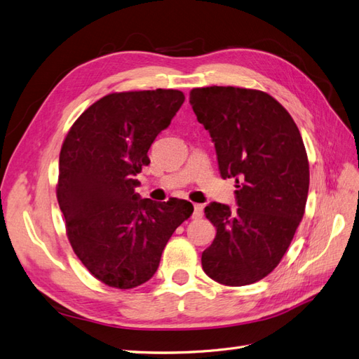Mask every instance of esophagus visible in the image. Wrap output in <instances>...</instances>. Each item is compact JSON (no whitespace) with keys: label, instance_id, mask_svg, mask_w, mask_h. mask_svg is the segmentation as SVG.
Returning a JSON list of instances; mask_svg holds the SVG:
<instances>
[{"label":"esophagus","instance_id":"obj_1","mask_svg":"<svg viewBox=\"0 0 359 359\" xmlns=\"http://www.w3.org/2000/svg\"><path fill=\"white\" fill-rule=\"evenodd\" d=\"M202 215H203V206L201 203H194L193 219H202Z\"/></svg>","mask_w":359,"mask_h":359}]
</instances>
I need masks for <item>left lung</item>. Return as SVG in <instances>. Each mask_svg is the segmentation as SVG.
Returning a JSON list of instances; mask_svg holds the SVG:
<instances>
[{
    "label": "left lung",
    "instance_id": "1",
    "mask_svg": "<svg viewBox=\"0 0 359 359\" xmlns=\"http://www.w3.org/2000/svg\"><path fill=\"white\" fill-rule=\"evenodd\" d=\"M190 104L210 132L222 178H235L238 189V208L217 202L205 208L217 233L202 268L220 285L256 283L280 264L306 210L310 170L301 133L264 91L194 88Z\"/></svg>",
    "mask_w": 359,
    "mask_h": 359
}]
</instances>
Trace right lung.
Instances as JSON below:
<instances>
[{
  "label": "right lung",
  "mask_w": 359,
  "mask_h": 359,
  "mask_svg": "<svg viewBox=\"0 0 359 359\" xmlns=\"http://www.w3.org/2000/svg\"><path fill=\"white\" fill-rule=\"evenodd\" d=\"M186 97L178 90L104 95L67 133L57 198L73 252L102 283L133 289L156 274L160 257L193 205L142 199L136 173Z\"/></svg>",
  "instance_id": "add662e5"
}]
</instances>
